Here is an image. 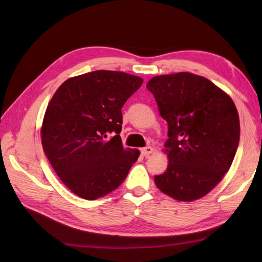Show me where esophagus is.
<instances>
[{"label": "esophagus", "instance_id": "obj_1", "mask_svg": "<svg viewBox=\"0 0 262 262\" xmlns=\"http://www.w3.org/2000/svg\"><path fill=\"white\" fill-rule=\"evenodd\" d=\"M152 152H153V147L151 146H145L141 149V153L144 155V157H148Z\"/></svg>", "mask_w": 262, "mask_h": 262}]
</instances>
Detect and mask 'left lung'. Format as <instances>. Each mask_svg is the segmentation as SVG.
Here are the masks:
<instances>
[{"mask_svg": "<svg viewBox=\"0 0 262 262\" xmlns=\"http://www.w3.org/2000/svg\"><path fill=\"white\" fill-rule=\"evenodd\" d=\"M168 122L169 165L155 176L161 191L181 202L204 197L229 171L240 141L234 102L214 83L187 72L147 83Z\"/></svg>", "mask_w": 262, "mask_h": 262, "instance_id": "8db88e82", "label": "left lung"}]
</instances>
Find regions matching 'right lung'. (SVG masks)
<instances>
[{
	"label": "right lung",
	"mask_w": 262,
	"mask_h": 262,
	"mask_svg": "<svg viewBox=\"0 0 262 262\" xmlns=\"http://www.w3.org/2000/svg\"><path fill=\"white\" fill-rule=\"evenodd\" d=\"M143 79L94 71L66 80L48 103L41 144L70 190L94 200L118 188L140 152L122 146L121 108Z\"/></svg>",
	"instance_id": "obj_1"
}]
</instances>
